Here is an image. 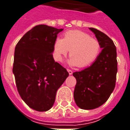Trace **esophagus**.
Masks as SVG:
<instances>
[{
    "label": "esophagus",
    "instance_id": "obj_1",
    "mask_svg": "<svg viewBox=\"0 0 130 130\" xmlns=\"http://www.w3.org/2000/svg\"><path fill=\"white\" fill-rule=\"evenodd\" d=\"M67 70H68V73H69V74L70 75H72V70H69V69H67Z\"/></svg>",
    "mask_w": 130,
    "mask_h": 130
}]
</instances>
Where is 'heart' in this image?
Wrapping results in <instances>:
<instances>
[{"label": "heart", "mask_w": 130, "mask_h": 130, "mask_svg": "<svg viewBox=\"0 0 130 130\" xmlns=\"http://www.w3.org/2000/svg\"><path fill=\"white\" fill-rule=\"evenodd\" d=\"M70 50V58L68 63L71 66L77 65L86 68L96 60L101 45L96 38L80 30H70L63 34L62 39L57 38L53 45V56L56 61L62 60Z\"/></svg>", "instance_id": "b5f03b06"}]
</instances>
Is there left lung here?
Segmentation results:
<instances>
[{"label":"left lung","mask_w":130,"mask_h":130,"mask_svg":"<svg viewBox=\"0 0 130 130\" xmlns=\"http://www.w3.org/2000/svg\"><path fill=\"white\" fill-rule=\"evenodd\" d=\"M95 34L102 49L96 60L88 68L73 73L76 79L74 98L83 109L101 106L114 91L117 73L116 48L111 38L95 28H89Z\"/></svg>","instance_id":"1"}]
</instances>
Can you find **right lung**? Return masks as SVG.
Masks as SVG:
<instances>
[{
	"label": "right lung",
	"instance_id": "obj_1",
	"mask_svg": "<svg viewBox=\"0 0 130 130\" xmlns=\"http://www.w3.org/2000/svg\"><path fill=\"white\" fill-rule=\"evenodd\" d=\"M63 29L39 25L28 31L14 51L13 74L21 99L30 108L45 111L52 107L58 89L69 76L53 58V45Z\"/></svg>",
	"mask_w": 130,
	"mask_h": 130
}]
</instances>
